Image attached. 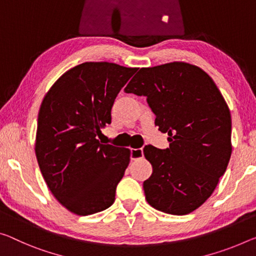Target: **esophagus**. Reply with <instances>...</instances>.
I'll return each instance as SVG.
<instances>
[{
  "instance_id": "esophagus-1",
  "label": "esophagus",
  "mask_w": 256,
  "mask_h": 256,
  "mask_svg": "<svg viewBox=\"0 0 256 256\" xmlns=\"http://www.w3.org/2000/svg\"><path fill=\"white\" fill-rule=\"evenodd\" d=\"M144 157V150L142 148L131 149V160H139V158Z\"/></svg>"
}]
</instances>
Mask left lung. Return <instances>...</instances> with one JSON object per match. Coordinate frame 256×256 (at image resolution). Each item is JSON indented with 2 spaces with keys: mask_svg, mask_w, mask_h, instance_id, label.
<instances>
[{
  "mask_svg": "<svg viewBox=\"0 0 256 256\" xmlns=\"http://www.w3.org/2000/svg\"><path fill=\"white\" fill-rule=\"evenodd\" d=\"M124 91L147 96L158 130L168 134V148H144L152 166L144 182L148 204L173 216L194 212L213 194L232 152L220 90L202 68L174 62L141 68Z\"/></svg>",
  "mask_w": 256,
  "mask_h": 256,
  "instance_id": "left-lung-1",
  "label": "left lung"
}]
</instances>
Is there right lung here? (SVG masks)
<instances>
[{
    "label": "right lung",
    "instance_id": "add662e5",
    "mask_svg": "<svg viewBox=\"0 0 256 256\" xmlns=\"http://www.w3.org/2000/svg\"><path fill=\"white\" fill-rule=\"evenodd\" d=\"M136 68L84 62L56 80L40 104L35 154L56 200L72 213L90 216L115 202L131 152L96 138L112 123V107Z\"/></svg>",
    "mask_w": 256,
    "mask_h": 256
}]
</instances>
